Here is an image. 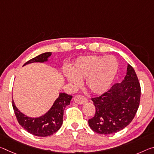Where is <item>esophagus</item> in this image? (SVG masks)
<instances>
[{
  "label": "esophagus",
  "mask_w": 154,
  "mask_h": 154,
  "mask_svg": "<svg viewBox=\"0 0 154 154\" xmlns=\"http://www.w3.org/2000/svg\"><path fill=\"white\" fill-rule=\"evenodd\" d=\"M75 103L77 104H84L88 101L87 99L82 95H77L74 97Z\"/></svg>",
  "instance_id": "obj_1"
}]
</instances>
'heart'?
Segmentation results:
<instances>
[{"label":"heart","instance_id":"heart-1","mask_svg":"<svg viewBox=\"0 0 154 154\" xmlns=\"http://www.w3.org/2000/svg\"><path fill=\"white\" fill-rule=\"evenodd\" d=\"M118 62L113 56L87 55L78 58L65 73L71 84L77 85L79 79L86 78V86L94 94H101L110 86L118 70Z\"/></svg>","mask_w":154,"mask_h":154}]
</instances>
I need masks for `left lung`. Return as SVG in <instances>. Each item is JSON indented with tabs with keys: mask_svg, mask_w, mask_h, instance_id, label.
<instances>
[{
	"mask_svg": "<svg viewBox=\"0 0 154 154\" xmlns=\"http://www.w3.org/2000/svg\"><path fill=\"white\" fill-rule=\"evenodd\" d=\"M140 85L135 70L128 64V72L121 83L92 101L96 109L94 116L88 120L90 128L101 134L118 132L130 124L138 109Z\"/></svg>",
	"mask_w": 154,
	"mask_h": 154,
	"instance_id": "8db88e82",
	"label": "left lung"
}]
</instances>
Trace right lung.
I'll use <instances>...</instances> for the list:
<instances>
[{
  "label": "right lung",
  "mask_w": 154,
  "mask_h": 154,
  "mask_svg": "<svg viewBox=\"0 0 154 154\" xmlns=\"http://www.w3.org/2000/svg\"><path fill=\"white\" fill-rule=\"evenodd\" d=\"M51 55V52L42 53L29 60L24 66L32 62H46ZM72 97V95L60 93L59 97L55 100L50 110L45 115L40 118L32 119L24 116L17 109L13 100H12V106L17 121L24 130L34 136L45 137L52 135L60 130L63 122L64 111L66 107L70 104Z\"/></svg>",
  "instance_id": "1"
}]
</instances>
